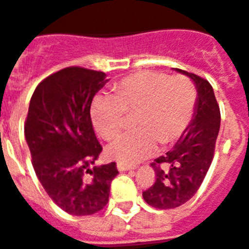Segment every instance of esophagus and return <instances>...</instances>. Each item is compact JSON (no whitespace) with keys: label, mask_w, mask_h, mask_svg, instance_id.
Returning <instances> with one entry per match:
<instances>
[{"label":"esophagus","mask_w":249,"mask_h":249,"mask_svg":"<svg viewBox=\"0 0 249 249\" xmlns=\"http://www.w3.org/2000/svg\"><path fill=\"white\" fill-rule=\"evenodd\" d=\"M117 168L118 171H129V169H135L133 166H128V164H124V163H121V162H117Z\"/></svg>","instance_id":"34e87169"}]
</instances>
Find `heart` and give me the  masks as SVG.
<instances>
[{
	"label": "heart",
	"mask_w": 249,
	"mask_h": 249,
	"mask_svg": "<svg viewBox=\"0 0 249 249\" xmlns=\"http://www.w3.org/2000/svg\"><path fill=\"white\" fill-rule=\"evenodd\" d=\"M196 106L197 89L190 78L140 71L114 85L112 98H96L91 120L106 141H113L126 128V118L133 117L136 131L107 149L112 160L132 166L153 155L157 144L167 148L182 138L192 123Z\"/></svg>",
	"instance_id": "obj_1"
}]
</instances>
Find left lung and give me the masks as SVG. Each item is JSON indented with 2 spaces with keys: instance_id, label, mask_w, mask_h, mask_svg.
I'll return each instance as SVG.
<instances>
[{
  "instance_id": "8db88e82",
  "label": "left lung",
  "mask_w": 249,
  "mask_h": 249,
  "mask_svg": "<svg viewBox=\"0 0 249 249\" xmlns=\"http://www.w3.org/2000/svg\"><path fill=\"white\" fill-rule=\"evenodd\" d=\"M196 83L198 97L195 117L187 132L171 151L151 163L155 183L142 193L144 201L158 210H171L190 201L198 191L214 156L221 126V112L212 86L195 73L177 68Z\"/></svg>"
}]
</instances>
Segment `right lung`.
Returning <instances> with one entry per match:
<instances>
[{
	"instance_id": "right-lung-1",
	"label": "right lung",
	"mask_w": 249,
	"mask_h": 249,
	"mask_svg": "<svg viewBox=\"0 0 249 249\" xmlns=\"http://www.w3.org/2000/svg\"><path fill=\"white\" fill-rule=\"evenodd\" d=\"M106 74L72 66L41 81L30 101L25 136L37 178L68 214L89 215L108 202L116 162L91 168L102 152L91 103Z\"/></svg>"
}]
</instances>
